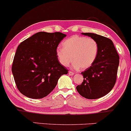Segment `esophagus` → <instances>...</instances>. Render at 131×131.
<instances>
[{"label": "esophagus", "instance_id": "34e87169", "mask_svg": "<svg viewBox=\"0 0 131 131\" xmlns=\"http://www.w3.org/2000/svg\"><path fill=\"white\" fill-rule=\"evenodd\" d=\"M69 75L73 76V74H74V73L72 72H71V71H69Z\"/></svg>", "mask_w": 131, "mask_h": 131}]
</instances>
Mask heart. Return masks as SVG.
I'll use <instances>...</instances> for the list:
<instances>
[{
	"label": "heart",
	"mask_w": 131,
	"mask_h": 131,
	"mask_svg": "<svg viewBox=\"0 0 131 131\" xmlns=\"http://www.w3.org/2000/svg\"><path fill=\"white\" fill-rule=\"evenodd\" d=\"M62 47H58L56 54L59 62L67 67L72 62L74 69L85 70L94 64L97 57L99 46L93 38L74 36L62 42Z\"/></svg>",
	"instance_id": "1"
}]
</instances>
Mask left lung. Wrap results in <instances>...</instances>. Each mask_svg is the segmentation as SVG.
<instances>
[{"label":"left lung","instance_id":"1","mask_svg":"<svg viewBox=\"0 0 131 131\" xmlns=\"http://www.w3.org/2000/svg\"><path fill=\"white\" fill-rule=\"evenodd\" d=\"M93 38L99 46L97 57L90 67L81 73L82 84L76 86L81 96L96 99L108 94L116 82L119 56L110 39L93 33H82Z\"/></svg>","mask_w":131,"mask_h":131}]
</instances>
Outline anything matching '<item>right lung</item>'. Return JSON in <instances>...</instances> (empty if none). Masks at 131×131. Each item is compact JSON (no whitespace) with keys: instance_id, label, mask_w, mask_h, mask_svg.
<instances>
[{"instance_id":"obj_1","label":"right lung","mask_w":131,"mask_h":131,"mask_svg":"<svg viewBox=\"0 0 131 131\" xmlns=\"http://www.w3.org/2000/svg\"><path fill=\"white\" fill-rule=\"evenodd\" d=\"M66 37L59 32H39L18 45L12 73L21 94L30 99H42L52 92L61 76L68 73L56 54Z\"/></svg>"}]
</instances>
